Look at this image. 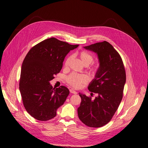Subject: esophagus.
Listing matches in <instances>:
<instances>
[{
    "instance_id": "obj_1",
    "label": "esophagus",
    "mask_w": 148,
    "mask_h": 148,
    "mask_svg": "<svg viewBox=\"0 0 148 148\" xmlns=\"http://www.w3.org/2000/svg\"><path fill=\"white\" fill-rule=\"evenodd\" d=\"M70 93H72V94H77V92L75 91V90H74L73 89H70Z\"/></svg>"
}]
</instances>
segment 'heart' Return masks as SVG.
<instances>
[{
	"mask_svg": "<svg viewBox=\"0 0 148 148\" xmlns=\"http://www.w3.org/2000/svg\"><path fill=\"white\" fill-rule=\"evenodd\" d=\"M79 57L82 63L85 66H88L92 63L94 60L93 56L86 51H82L79 53ZM73 60V56H69L67 57L65 61V67H68L71 62ZM99 70L98 65L93 66L91 68L90 71L95 74ZM88 78L87 75L84 74H78L76 73H71L66 78V81L69 84L74 88H78L82 87V85L87 83Z\"/></svg>",
	"mask_w": 148,
	"mask_h": 148,
	"instance_id": "obj_1",
	"label": "heart"
}]
</instances>
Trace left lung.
I'll list each match as a JSON object with an SVG mask.
<instances>
[{"mask_svg": "<svg viewBox=\"0 0 148 148\" xmlns=\"http://www.w3.org/2000/svg\"><path fill=\"white\" fill-rule=\"evenodd\" d=\"M83 48L96 53L98 57V71L88 86L89 91L98 94V97L92 100L79 93L81 103L78 115L87 126L98 128L110 121L120 104L125 71L120 54L109 42L104 41Z\"/></svg>", "mask_w": 148, "mask_h": 148, "instance_id": "8db88e82", "label": "left lung"}]
</instances>
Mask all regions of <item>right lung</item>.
Wrapping results in <instances>:
<instances>
[{"mask_svg":"<svg viewBox=\"0 0 148 148\" xmlns=\"http://www.w3.org/2000/svg\"><path fill=\"white\" fill-rule=\"evenodd\" d=\"M78 46L51 37L36 45L27 53L21 66L19 90L25 110L34 119H53L64 104L69 89L64 86L53 88L50 81L61 71L68 53Z\"/></svg>","mask_w":148,"mask_h":148,"instance_id":"right-lung-1","label":"right lung"}]
</instances>
